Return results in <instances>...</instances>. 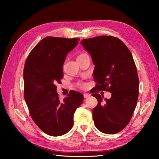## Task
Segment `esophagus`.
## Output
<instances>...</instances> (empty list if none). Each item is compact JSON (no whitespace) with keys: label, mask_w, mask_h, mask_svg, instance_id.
I'll return each instance as SVG.
<instances>
[{"label":"esophagus","mask_w":159,"mask_h":159,"mask_svg":"<svg viewBox=\"0 0 159 159\" xmlns=\"http://www.w3.org/2000/svg\"><path fill=\"white\" fill-rule=\"evenodd\" d=\"M89 96H90V94H89V93H84V98H89Z\"/></svg>","instance_id":"34e87169"}]
</instances>
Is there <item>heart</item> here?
Here are the masks:
<instances>
[{
	"mask_svg": "<svg viewBox=\"0 0 159 159\" xmlns=\"http://www.w3.org/2000/svg\"><path fill=\"white\" fill-rule=\"evenodd\" d=\"M85 54H80L79 56H83V55H85ZM85 86V85H84V84H83V85H81V87H82V88H84Z\"/></svg>",
	"mask_w": 159,
	"mask_h": 159,
	"instance_id": "heart-1",
	"label": "heart"
}]
</instances>
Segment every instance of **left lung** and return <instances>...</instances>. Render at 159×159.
I'll return each instance as SVG.
<instances>
[{
  "label": "left lung",
  "instance_id": "8db88e82",
  "mask_svg": "<svg viewBox=\"0 0 159 159\" xmlns=\"http://www.w3.org/2000/svg\"><path fill=\"white\" fill-rule=\"evenodd\" d=\"M81 44L95 65L97 85L91 94L98 102L92 112L95 125L102 133H117L129 123L139 96L138 74L131 53L121 40L111 36L84 39ZM99 90L109 91L112 98L103 100Z\"/></svg>",
  "mask_w": 159,
  "mask_h": 159
}]
</instances>
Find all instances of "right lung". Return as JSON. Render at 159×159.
<instances>
[{
	"instance_id": "add662e5",
	"label": "right lung",
	"mask_w": 159,
	"mask_h": 159,
	"mask_svg": "<svg viewBox=\"0 0 159 159\" xmlns=\"http://www.w3.org/2000/svg\"><path fill=\"white\" fill-rule=\"evenodd\" d=\"M79 38L46 37L34 48L24 68V95L33 121L43 132L61 136L73 127L74 114L84 101L80 92L72 91L60 101L57 83H61L62 66L68 52Z\"/></svg>"
}]
</instances>
